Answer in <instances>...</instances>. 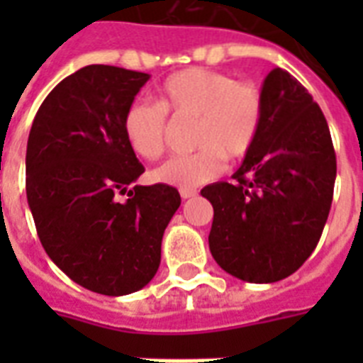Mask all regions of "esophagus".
I'll return each mask as SVG.
<instances>
[{
  "mask_svg": "<svg viewBox=\"0 0 363 363\" xmlns=\"http://www.w3.org/2000/svg\"><path fill=\"white\" fill-rule=\"evenodd\" d=\"M196 190H192V188H181V198L182 199H190V198H194V196H196Z\"/></svg>",
  "mask_w": 363,
  "mask_h": 363,
  "instance_id": "obj_1",
  "label": "esophagus"
}]
</instances>
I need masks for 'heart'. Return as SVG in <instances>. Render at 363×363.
I'll use <instances>...</instances> for the list:
<instances>
[{
    "instance_id": "1",
    "label": "heart",
    "mask_w": 363,
    "mask_h": 363,
    "mask_svg": "<svg viewBox=\"0 0 363 363\" xmlns=\"http://www.w3.org/2000/svg\"><path fill=\"white\" fill-rule=\"evenodd\" d=\"M169 113L175 118H196L190 154L173 156L152 171L154 181L194 188L215 181L232 162L247 158L258 141L264 118V98L250 81L218 71L190 67L167 77L158 88V104L137 99L122 116L128 145L141 158L156 160L165 148Z\"/></svg>"
}]
</instances>
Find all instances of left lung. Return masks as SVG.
Masks as SVG:
<instances>
[{
    "instance_id": "left-lung-1",
    "label": "left lung",
    "mask_w": 363,
    "mask_h": 363,
    "mask_svg": "<svg viewBox=\"0 0 363 363\" xmlns=\"http://www.w3.org/2000/svg\"><path fill=\"white\" fill-rule=\"evenodd\" d=\"M258 141L235 182L201 190L215 209L209 248L235 279L277 282L298 271L318 245L337 173L320 107L288 71L275 67L262 84Z\"/></svg>"
}]
</instances>
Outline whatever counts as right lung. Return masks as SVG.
I'll list each match as a JSON object with an SVG mask.
<instances>
[{
  "label": "right lung",
  "instance_id": "obj_1",
  "mask_svg": "<svg viewBox=\"0 0 363 363\" xmlns=\"http://www.w3.org/2000/svg\"><path fill=\"white\" fill-rule=\"evenodd\" d=\"M148 73L86 65L37 111L26 150V196L48 258L86 290L125 296L152 281L162 238L181 205L169 184L129 188L145 171L122 116ZM128 194L125 202L118 194Z\"/></svg>",
  "mask_w": 363,
  "mask_h": 363
}]
</instances>
